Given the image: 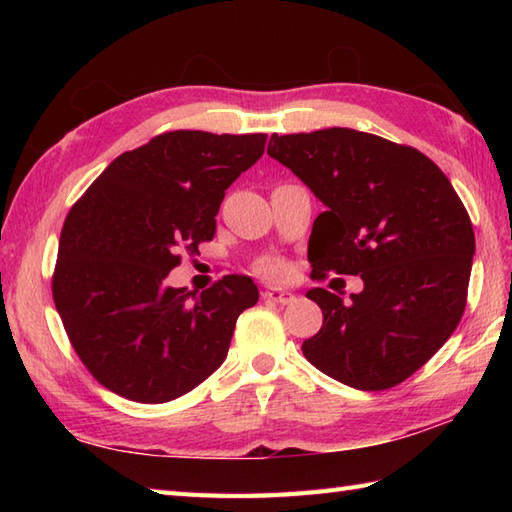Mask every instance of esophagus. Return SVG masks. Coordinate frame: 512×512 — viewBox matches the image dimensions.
<instances>
[{
    "mask_svg": "<svg viewBox=\"0 0 512 512\" xmlns=\"http://www.w3.org/2000/svg\"><path fill=\"white\" fill-rule=\"evenodd\" d=\"M264 299L286 306V303L295 299V295H292V292H288V290H281V288H268V290H264Z\"/></svg>",
    "mask_w": 512,
    "mask_h": 512,
    "instance_id": "34e87169",
    "label": "esophagus"
}]
</instances>
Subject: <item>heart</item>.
Returning a JSON list of instances; mask_svg holds the SVG:
<instances>
[{
    "label": "heart",
    "mask_w": 512,
    "mask_h": 512,
    "mask_svg": "<svg viewBox=\"0 0 512 512\" xmlns=\"http://www.w3.org/2000/svg\"><path fill=\"white\" fill-rule=\"evenodd\" d=\"M259 273H262L264 277H270V279H281L286 275V266L279 262H264L262 266H259Z\"/></svg>",
    "instance_id": "b5f03b06"
}]
</instances>
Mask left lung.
<instances>
[{
	"instance_id": "1",
	"label": "left lung",
	"mask_w": 512,
	"mask_h": 512,
	"mask_svg": "<svg viewBox=\"0 0 512 512\" xmlns=\"http://www.w3.org/2000/svg\"><path fill=\"white\" fill-rule=\"evenodd\" d=\"M268 156L325 204L308 244L312 279H363L352 301L306 292L323 325L303 354L354 389L402 383L447 343L466 306L475 235L458 193L418 149L347 127L273 134Z\"/></svg>"
}]
</instances>
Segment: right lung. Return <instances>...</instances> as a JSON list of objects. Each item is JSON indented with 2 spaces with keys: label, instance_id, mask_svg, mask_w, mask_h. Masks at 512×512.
<instances>
[{
  "label": "right lung",
  "instance_id": "add662e5",
  "mask_svg": "<svg viewBox=\"0 0 512 512\" xmlns=\"http://www.w3.org/2000/svg\"><path fill=\"white\" fill-rule=\"evenodd\" d=\"M266 134L167 132L110 162L65 217L52 297L76 354L114 394L158 405L224 363L253 279L171 288L180 250L215 235L224 191L262 158Z\"/></svg>",
  "mask_w": 512,
  "mask_h": 512
}]
</instances>
